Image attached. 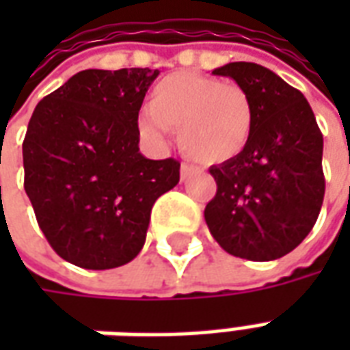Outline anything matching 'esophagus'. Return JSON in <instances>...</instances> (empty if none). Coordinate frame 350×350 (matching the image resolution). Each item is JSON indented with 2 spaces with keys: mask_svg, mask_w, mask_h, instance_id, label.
<instances>
[{
  "mask_svg": "<svg viewBox=\"0 0 350 350\" xmlns=\"http://www.w3.org/2000/svg\"><path fill=\"white\" fill-rule=\"evenodd\" d=\"M193 172H195V167H191L187 163H182V167H180V176H182V180H187Z\"/></svg>",
  "mask_w": 350,
  "mask_h": 350,
  "instance_id": "esophagus-1",
  "label": "esophagus"
}]
</instances>
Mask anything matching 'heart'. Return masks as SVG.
Returning <instances> with one entry per match:
<instances>
[{
    "mask_svg": "<svg viewBox=\"0 0 350 350\" xmlns=\"http://www.w3.org/2000/svg\"><path fill=\"white\" fill-rule=\"evenodd\" d=\"M138 131L150 144L165 146L170 129L193 159L219 165L240 157L255 127L251 95L215 77L178 71L153 86L150 110L138 116Z\"/></svg>",
    "mask_w": 350,
    "mask_h": 350,
    "instance_id": "heart-1",
    "label": "heart"
}]
</instances>
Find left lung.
<instances>
[{
	"label": "left lung",
	"instance_id": "left-lung-1",
	"mask_svg": "<svg viewBox=\"0 0 350 350\" xmlns=\"http://www.w3.org/2000/svg\"><path fill=\"white\" fill-rule=\"evenodd\" d=\"M251 95L255 127L240 157L213 165L215 197L204 219L223 250L247 260H275L315 225L324 198L323 133L306 97L262 65L213 69Z\"/></svg>",
	"mask_w": 350,
	"mask_h": 350
}]
</instances>
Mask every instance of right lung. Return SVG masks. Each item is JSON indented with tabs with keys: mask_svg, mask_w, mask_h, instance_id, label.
Returning <instances> with one entry per match:
<instances>
[{
	"mask_svg": "<svg viewBox=\"0 0 350 350\" xmlns=\"http://www.w3.org/2000/svg\"><path fill=\"white\" fill-rule=\"evenodd\" d=\"M157 69H88L35 107L22 144L24 189L52 250L86 270L131 262L176 159H146L138 112Z\"/></svg>",
	"mask_w": 350,
	"mask_h": 350,
	"instance_id": "right-lung-1",
	"label": "right lung"
}]
</instances>
